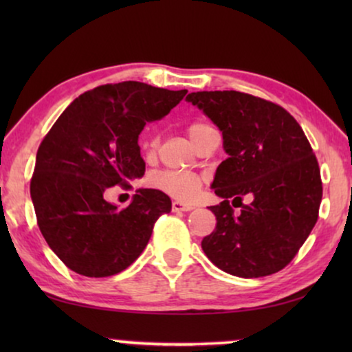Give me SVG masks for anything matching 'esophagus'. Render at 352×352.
<instances>
[{"label": "esophagus", "instance_id": "34e87169", "mask_svg": "<svg viewBox=\"0 0 352 352\" xmlns=\"http://www.w3.org/2000/svg\"><path fill=\"white\" fill-rule=\"evenodd\" d=\"M171 210H173V211H190V210H194V205L182 204V201L175 200V201H173V204H171Z\"/></svg>", "mask_w": 352, "mask_h": 352}]
</instances>
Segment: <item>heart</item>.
<instances>
[{"label":"heart","mask_w":352,"mask_h":352,"mask_svg":"<svg viewBox=\"0 0 352 352\" xmlns=\"http://www.w3.org/2000/svg\"><path fill=\"white\" fill-rule=\"evenodd\" d=\"M211 129L210 124L206 123H192L187 128V133L194 144L204 136V134ZM157 147V142L151 144V152ZM148 184L155 189L165 192V194L176 197L179 200H189L199 192L201 186V177L195 173L190 171H175V170H163L157 171L148 177Z\"/></svg>","instance_id":"b5f03b06"}]
</instances>
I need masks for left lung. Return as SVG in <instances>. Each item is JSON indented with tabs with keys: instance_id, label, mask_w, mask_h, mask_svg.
Wrapping results in <instances>:
<instances>
[{
	"instance_id": "obj_1",
	"label": "left lung",
	"mask_w": 352,
	"mask_h": 352,
	"mask_svg": "<svg viewBox=\"0 0 352 352\" xmlns=\"http://www.w3.org/2000/svg\"><path fill=\"white\" fill-rule=\"evenodd\" d=\"M186 100L223 131L228 153L211 184L223 199L210 206L216 228L201 248L232 276L278 272L296 256L319 218L320 170L305 131L280 105L247 93L199 91ZM230 198L240 214L233 213Z\"/></svg>"
}]
</instances>
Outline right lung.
<instances>
[{"label": "right lung", "instance_id": "1", "mask_svg": "<svg viewBox=\"0 0 352 352\" xmlns=\"http://www.w3.org/2000/svg\"><path fill=\"white\" fill-rule=\"evenodd\" d=\"M186 94L139 81L98 86L78 96L41 141L30 181L38 228L74 272L124 271L144 252L155 221L171 211L162 190L139 189L123 210L104 192L144 176L139 134Z\"/></svg>", "mask_w": 352, "mask_h": 352}]
</instances>
